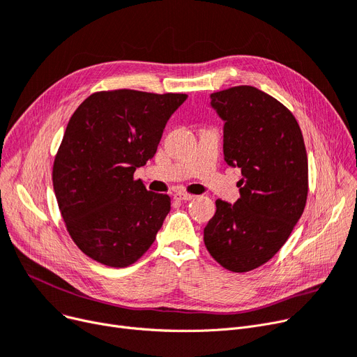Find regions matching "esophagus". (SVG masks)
Instances as JSON below:
<instances>
[{"mask_svg": "<svg viewBox=\"0 0 357 357\" xmlns=\"http://www.w3.org/2000/svg\"><path fill=\"white\" fill-rule=\"evenodd\" d=\"M174 198L176 201H192L195 198V195H191V194H185V192H178L174 195Z\"/></svg>", "mask_w": 357, "mask_h": 357, "instance_id": "esophagus-1", "label": "esophagus"}]
</instances>
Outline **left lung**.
<instances>
[{
  "instance_id": "8db88e82",
  "label": "left lung",
  "mask_w": 357,
  "mask_h": 357,
  "mask_svg": "<svg viewBox=\"0 0 357 357\" xmlns=\"http://www.w3.org/2000/svg\"><path fill=\"white\" fill-rule=\"evenodd\" d=\"M224 120V159L241 169L236 204L215 201L204 243L218 264L249 272L285 245L308 195V158L292 112L269 93L240 85L211 93Z\"/></svg>"
}]
</instances>
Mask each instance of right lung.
<instances>
[{"instance_id":"add662e5","label":"right lung","mask_w":357,"mask_h":357,"mask_svg":"<svg viewBox=\"0 0 357 357\" xmlns=\"http://www.w3.org/2000/svg\"><path fill=\"white\" fill-rule=\"evenodd\" d=\"M186 93L93 92L73 112L53 163V190L66 230L88 257L133 265L153 245L171 198L146 190L136 167L152 159Z\"/></svg>"}]
</instances>
